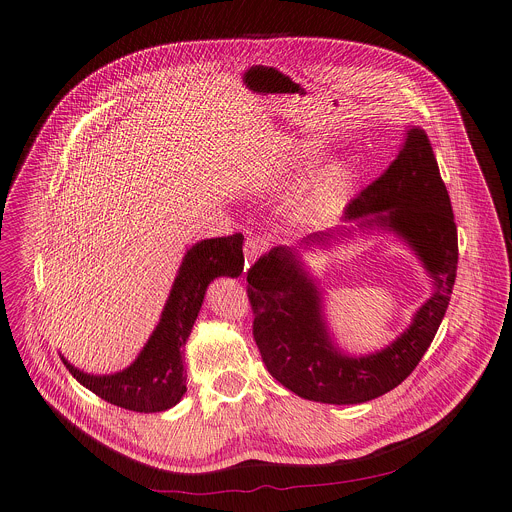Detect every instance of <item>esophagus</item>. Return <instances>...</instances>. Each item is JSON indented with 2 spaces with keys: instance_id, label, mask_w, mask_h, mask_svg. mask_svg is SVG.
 Returning a JSON list of instances; mask_svg holds the SVG:
<instances>
[{
  "instance_id": "obj_1",
  "label": "esophagus",
  "mask_w": 512,
  "mask_h": 512,
  "mask_svg": "<svg viewBox=\"0 0 512 512\" xmlns=\"http://www.w3.org/2000/svg\"><path fill=\"white\" fill-rule=\"evenodd\" d=\"M263 251H265V241H263V239H247V241H245V249H243L247 267H249L251 263H255V261L263 255Z\"/></svg>"
}]
</instances>
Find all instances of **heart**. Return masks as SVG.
<instances>
[{"mask_svg": "<svg viewBox=\"0 0 512 512\" xmlns=\"http://www.w3.org/2000/svg\"><path fill=\"white\" fill-rule=\"evenodd\" d=\"M318 154L320 150H316L314 145H306L304 150H298L294 154V160H291V172H294V176H306L318 162ZM350 180H352V170L342 160L322 168L314 176V180L310 182V186L306 188L298 204L300 221H306V223L324 221V218L330 216L340 204Z\"/></svg>", "mask_w": 512, "mask_h": 512, "instance_id": "b5f03b06", "label": "heart"}]
</instances>
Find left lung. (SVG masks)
Returning <instances> with one entry per match:
<instances>
[{"instance_id":"left-lung-1","label":"left lung","mask_w":512,"mask_h":512,"mask_svg":"<svg viewBox=\"0 0 512 512\" xmlns=\"http://www.w3.org/2000/svg\"><path fill=\"white\" fill-rule=\"evenodd\" d=\"M367 214L403 237L433 277V294L413 324L387 348L346 356L332 346L320 291L291 251L273 249L247 271L253 336L267 371L296 395L334 405L364 403L401 385L429 348L450 304L458 269V231L450 194L423 129L411 127L391 166L344 210V221ZM316 233L308 241H326Z\"/></svg>"}]
</instances>
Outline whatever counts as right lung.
Returning a JSON list of instances; mask_svg holds the SVG:
<instances>
[{"instance_id": "add662e5", "label": "right lung", "mask_w": 512, "mask_h": 512, "mask_svg": "<svg viewBox=\"0 0 512 512\" xmlns=\"http://www.w3.org/2000/svg\"><path fill=\"white\" fill-rule=\"evenodd\" d=\"M243 235L206 239L184 257L174 279L160 324L129 369L115 375H87L64 362L83 387L121 409L156 413L174 407L186 393L182 348L200 312L206 287L214 277L243 271Z\"/></svg>"}]
</instances>
